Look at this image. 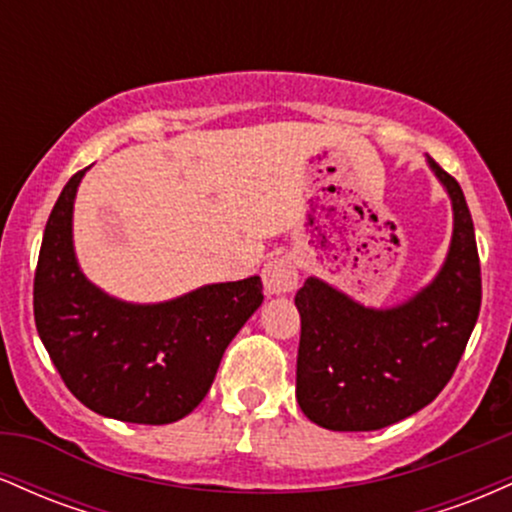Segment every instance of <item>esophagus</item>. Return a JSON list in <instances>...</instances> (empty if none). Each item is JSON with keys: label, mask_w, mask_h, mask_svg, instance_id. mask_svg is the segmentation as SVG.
<instances>
[{"label": "esophagus", "mask_w": 512, "mask_h": 512, "mask_svg": "<svg viewBox=\"0 0 512 512\" xmlns=\"http://www.w3.org/2000/svg\"><path fill=\"white\" fill-rule=\"evenodd\" d=\"M262 281H264V291H267L269 296H284V293L296 291L298 286L296 260L289 255L272 257V260L264 264Z\"/></svg>", "instance_id": "1"}]
</instances>
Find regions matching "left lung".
<instances>
[{
  "label": "left lung",
  "mask_w": 512,
  "mask_h": 512,
  "mask_svg": "<svg viewBox=\"0 0 512 512\" xmlns=\"http://www.w3.org/2000/svg\"><path fill=\"white\" fill-rule=\"evenodd\" d=\"M452 199L448 260L424 291L390 310L363 308L310 276L296 293V397L330 431H378L431 404L450 383L481 308L474 223L460 182L428 158Z\"/></svg>",
  "instance_id": "left-lung-1"
}]
</instances>
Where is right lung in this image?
I'll use <instances>...</instances> for the list:
<instances>
[{
  "label": "right lung",
  "mask_w": 512,
  "mask_h": 512,
  "mask_svg": "<svg viewBox=\"0 0 512 512\" xmlns=\"http://www.w3.org/2000/svg\"><path fill=\"white\" fill-rule=\"evenodd\" d=\"M74 173L50 211L33 281L40 339L69 392L127 424H173L207 397L231 339L262 303L260 276L211 284L168 303L110 298L72 248Z\"/></svg>",
  "instance_id": "right-lung-1"
}]
</instances>
